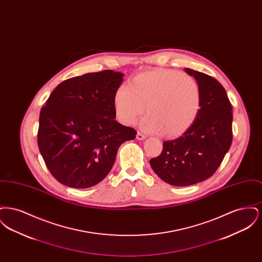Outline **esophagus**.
Segmentation results:
<instances>
[{"mask_svg":"<svg viewBox=\"0 0 262 262\" xmlns=\"http://www.w3.org/2000/svg\"><path fill=\"white\" fill-rule=\"evenodd\" d=\"M137 138L138 140H143V139H145V138H146V136H145V135H143V134H141L140 132H138L137 134Z\"/></svg>","mask_w":262,"mask_h":262,"instance_id":"34e87169","label":"esophagus"}]
</instances>
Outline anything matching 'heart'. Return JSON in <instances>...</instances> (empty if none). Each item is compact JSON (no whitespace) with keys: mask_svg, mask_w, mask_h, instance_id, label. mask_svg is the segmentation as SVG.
<instances>
[{"mask_svg":"<svg viewBox=\"0 0 262 262\" xmlns=\"http://www.w3.org/2000/svg\"><path fill=\"white\" fill-rule=\"evenodd\" d=\"M115 112L125 125L139 123L148 133L168 137L184 135L193 125L201 109V92L194 77L170 69H156L135 76L114 96Z\"/></svg>","mask_w":262,"mask_h":262,"instance_id":"heart-1","label":"heart"}]
</instances>
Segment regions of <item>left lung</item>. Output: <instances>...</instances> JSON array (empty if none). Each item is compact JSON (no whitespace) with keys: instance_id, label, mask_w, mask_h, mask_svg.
Masks as SVG:
<instances>
[{"instance_id":"8db88e82","label":"left lung","mask_w":262,"mask_h":262,"mask_svg":"<svg viewBox=\"0 0 262 262\" xmlns=\"http://www.w3.org/2000/svg\"><path fill=\"white\" fill-rule=\"evenodd\" d=\"M200 85L201 109L187 132L163 142L150 166L164 182L186 187L203 182L216 172L233 140L232 105L222 84L210 75L185 70Z\"/></svg>"}]
</instances>
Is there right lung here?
<instances>
[{
  "instance_id": "add662e5",
  "label": "right lung",
  "mask_w": 262,
  "mask_h": 262,
  "mask_svg": "<svg viewBox=\"0 0 262 262\" xmlns=\"http://www.w3.org/2000/svg\"><path fill=\"white\" fill-rule=\"evenodd\" d=\"M123 76L106 70L69 78L42 107L38 147L51 174L62 185H97L111 171L120 145L136 138L135 128L115 120L114 96Z\"/></svg>"
}]
</instances>
